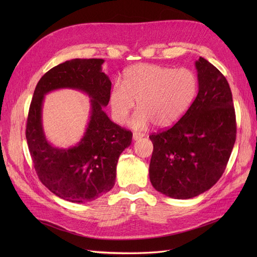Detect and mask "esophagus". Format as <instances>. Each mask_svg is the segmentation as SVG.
Here are the masks:
<instances>
[{
  "label": "esophagus",
  "mask_w": 257,
  "mask_h": 257,
  "mask_svg": "<svg viewBox=\"0 0 257 257\" xmlns=\"http://www.w3.org/2000/svg\"><path fill=\"white\" fill-rule=\"evenodd\" d=\"M144 137V134H142V133H133V139L134 141H138V139H141V138H143Z\"/></svg>",
  "instance_id": "obj_1"
}]
</instances>
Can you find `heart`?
Returning <instances> with one entry per match:
<instances>
[{"instance_id":"b5f03b06","label":"heart","mask_w":257,"mask_h":257,"mask_svg":"<svg viewBox=\"0 0 257 257\" xmlns=\"http://www.w3.org/2000/svg\"><path fill=\"white\" fill-rule=\"evenodd\" d=\"M198 78L188 67L172 68L136 64L123 74V84L114 83L109 94L113 120L125 123L138 102L139 110L130 122L134 130L154 123L167 127L180 120L195 100Z\"/></svg>"}]
</instances>
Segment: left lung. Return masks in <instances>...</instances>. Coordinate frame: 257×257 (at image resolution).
<instances>
[{
	"mask_svg": "<svg viewBox=\"0 0 257 257\" xmlns=\"http://www.w3.org/2000/svg\"><path fill=\"white\" fill-rule=\"evenodd\" d=\"M198 93L173 127L149 136L153 188L176 199L211 189L223 175L236 142V115L229 84L205 58L195 62Z\"/></svg>",
	"mask_w": 257,
	"mask_h": 257,
	"instance_id": "1",
	"label": "left lung"
}]
</instances>
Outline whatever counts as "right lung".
Here are the masks:
<instances>
[{"instance_id":"obj_1","label":"right lung","mask_w":257,"mask_h":257,"mask_svg":"<svg viewBox=\"0 0 257 257\" xmlns=\"http://www.w3.org/2000/svg\"><path fill=\"white\" fill-rule=\"evenodd\" d=\"M103 63V59H73L54 66L38 81L30 105L26 137L37 176L54 195L72 203L94 200L113 188L119 157L133 137L104 111L111 81ZM60 88L80 90L91 104L84 136L69 148L54 147L42 127L44 95Z\"/></svg>"}]
</instances>
